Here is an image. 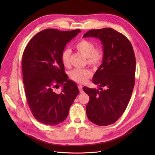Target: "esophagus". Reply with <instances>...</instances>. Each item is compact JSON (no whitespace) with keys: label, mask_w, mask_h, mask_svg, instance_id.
<instances>
[{"label":"esophagus","mask_w":155,"mask_h":155,"mask_svg":"<svg viewBox=\"0 0 155 155\" xmlns=\"http://www.w3.org/2000/svg\"><path fill=\"white\" fill-rule=\"evenodd\" d=\"M78 88H79V90H80V93H82V92H83V90H82V85H78Z\"/></svg>","instance_id":"obj_1"}]
</instances>
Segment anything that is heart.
I'll use <instances>...</instances> for the list:
<instances>
[{"mask_svg":"<svg viewBox=\"0 0 155 155\" xmlns=\"http://www.w3.org/2000/svg\"><path fill=\"white\" fill-rule=\"evenodd\" d=\"M77 50L87 57L88 64L96 67L101 63L103 60V52L99 48H95L94 43L86 39L80 40L76 45ZM70 50L65 49L61 53V62L64 67L70 65ZM92 76V71L87 68L74 69L70 73V78L78 84H84Z\"/></svg>","mask_w":155,"mask_h":155,"instance_id":"1","label":"heart"}]
</instances>
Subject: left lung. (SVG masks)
Returning <instances> with one entry per match:
<instances>
[{"mask_svg": "<svg viewBox=\"0 0 155 155\" xmlns=\"http://www.w3.org/2000/svg\"><path fill=\"white\" fill-rule=\"evenodd\" d=\"M83 37L99 39L104 53L102 63L92 78L99 89L83 88L90 98L87 116L97 125H110L120 117L132 95L136 70L133 48L124 35L112 28L91 29Z\"/></svg>", "mask_w": 155, "mask_h": 155, "instance_id": "8db88e82", "label": "left lung"}]
</instances>
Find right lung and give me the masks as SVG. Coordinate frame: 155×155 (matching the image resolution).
Here are the masks:
<instances>
[{
	"instance_id": "1",
	"label": "right lung",
	"mask_w": 155,
	"mask_h": 155,
	"mask_svg": "<svg viewBox=\"0 0 155 155\" xmlns=\"http://www.w3.org/2000/svg\"><path fill=\"white\" fill-rule=\"evenodd\" d=\"M81 31L46 29L37 33L26 46L22 59L23 83L27 102L41 123L57 125L67 117L79 94L77 84L64 72L61 53ZM63 87L60 94L55 88Z\"/></svg>"
}]
</instances>
